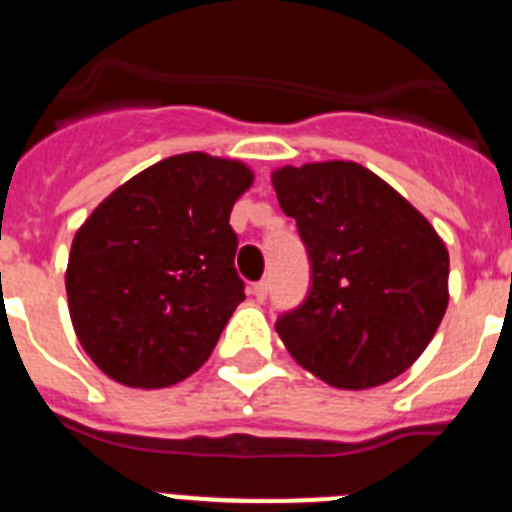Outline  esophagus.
I'll return each instance as SVG.
<instances>
[{"label":"esophagus","mask_w":512,"mask_h":512,"mask_svg":"<svg viewBox=\"0 0 512 512\" xmlns=\"http://www.w3.org/2000/svg\"><path fill=\"white\" fill-rule=\"evenodd\" d=\"M251 295L256 297V302H264L269 297V282H256L251 287Z\"/></svg>","instance_id":"obj_1"}]
</instances>
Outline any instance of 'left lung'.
Returning a JSON list of instances; mask_svg holds the SVG:
<instances>
[{"label": "left lung", "instance_id": "1", "mask_svg": "<svg viewBox=\"0 0 512 512\" xmlns=\"http://www.w3.org/2000/svg\"><path fill=\"white\" fill-rule=\"evenodd\" d=\"M310 256L305 302L277 333L292 359L338 390L400 377L449 305V251L402 194L354 161L271 174Z\"/></svg>", "mask_w": 512, "mask_h": 512}]
</instances>
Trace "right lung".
<instances>
[{"label": "right lung", "instance_id": "obj_1", "mask_svg": "<svg viewBox=\"0 0 512 512\" xmlns=\"http://www.w3.org/2000/svg\"><path fill=\"white\" fill-rule=\"evenodd\" d=\"M251 182L241 161L179 153L117 187L76 230L71 323L107 377L156 390L210 359L246 300L230 210Z\"/></svg>", "mask_w": 512, "mask_h": 512}]
</instances>
